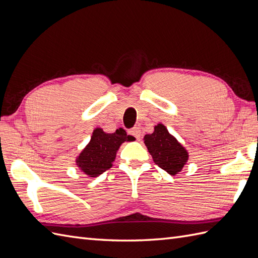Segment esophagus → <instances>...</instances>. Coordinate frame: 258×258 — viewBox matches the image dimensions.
<instances>
[{
	"mask_svg": "<svg viewBox=\"0 0 258 258\" xmlns=\"http://www.w3.org/2000/svg\"><path fill=\"white\" fill-rule=\"evenodd\" d=\"M128 134L132 135V136H134L135 138H137V140H138V138L141 137L142 132H141L140 127H133V128L128 131Z\"/></svg>",
	"mask_w": 258,
	"mask_h": 258,
	"instance_id": "34e87169",
	"label": "esophagus"
}]
</instances>
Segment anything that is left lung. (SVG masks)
I'll return each mask as SVG.
<instances>
[{"instance_id": "left-lung-1", "label": "left lung", "mask_w": 258, "mask_h": 258, "mask_svg": "<svg viewBox=\"0 0 258 258\" xmlns=\"http://www.w3.org/2000/svg\"><path fill=\"white\" fill-rule=\"evenodd\" d=\"M144 141L154 162L171 175L180 172L188 159L187 151L162 124L155 126L153 134L145 135Z\"/></svg>"}]
</instances>
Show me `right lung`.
<instances>
[{
    "label": "right lung",
    "instance_id": "add662e5",
    "mask_svg": "<svg viewBox=\"0 0 258 258\" xmlns=\"http://www.w3.org/2000/svg\"><path fill=\"white\" fill-rule=\"evenodd\" d=\"M133 138L123 128H118L111 134L104 133L101 128H96L89 144L78 156L77 166L91 177L100 175L112 167L121 144L133 141Z\"/></svg>",
    "mask_w": 258,
    "mask_h": 258
}]
</instances>
